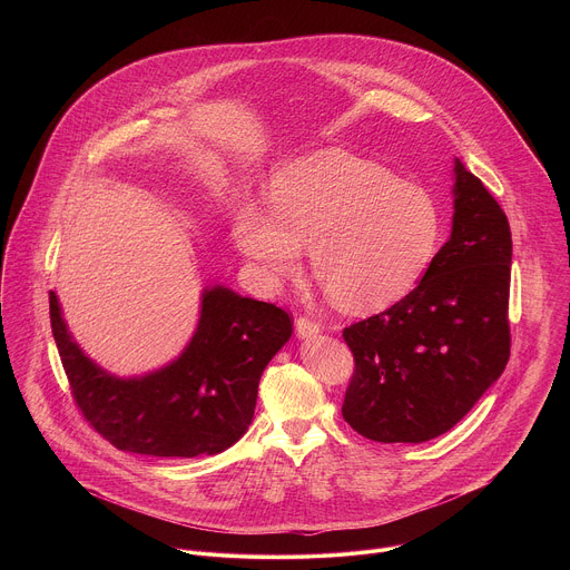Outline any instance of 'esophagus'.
<instances>
[{
	"instance_id": "1",
	"label": "esophagus",
	"mask_w": 570,
	"mask_h": 570,
	"mask_svg": "<svg viewBox=\"0 0 570 570\" xmlns=\"http://www.w3.org/2000/svg\"><path fill=\"white\" fill-rule=\"evenodd\" d=\"M295 332H297L299 338H311V336L320 334V324L315 320L302 315V317L295 320Z\"/></svg>"
}]
</instances>
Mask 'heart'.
I'll return each instance as SVG.
<instances>
[{"instance_id": "heart-1", "label": "heart", "mask_w": 570, "mask_h": 570, "mask_svg": "<svg viewBox=\"0 0 570 570\" xmlns=\"http://www.w3.org/2000/svg\"><path fill=\"white\" fill-rule=\"evenodd\" d=\"M234 240L268 286L302 266L341 311L367 315L409 295L440 243L433 198L347 153L324 150L288 161L271 178V209L246 205Z\"/></svg>"}]
</instances>
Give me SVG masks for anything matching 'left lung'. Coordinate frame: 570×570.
<instances>
[{
    "label": "left lung",
    "instance_id": "1",
    "mask_svg": "<svg viewBox=\"0 0 570 570\" xmlns=\"http://www.w3.org/2000/svg\"><path fill=\"white\" fill-rule=\"evenodd\" d=\"M453 180L451 236L417 288L343 332L356 363L343 417L374 442L451 431L510 358V223L460 159Z\"/></svg>",
    "mask_w": 570,
    "mask_h": 570
}]
</instances>
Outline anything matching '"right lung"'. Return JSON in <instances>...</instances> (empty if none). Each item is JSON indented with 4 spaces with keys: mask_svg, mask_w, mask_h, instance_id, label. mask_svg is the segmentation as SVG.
<instances>
[{
    "mask_svg": "<svg viewBox=\"0 0 570 570\" xmlns=\"http://www.w3.org/2000/svg\"><path fill=\"white\" fill-rule=\"evenodd\" d=\"M49 313L80 413L119 451L155 458L229 449L255 417L266 365L293 334L284 308L212 286L203 291L198 327L183 354L155 372L121 379L76 345L53 291Z\"/></svg>",
    "mask_w": 570,
    "mask_h": 570,
    "instance_id": "obj_1",
    "label": "right lung"
}]
</instances>
